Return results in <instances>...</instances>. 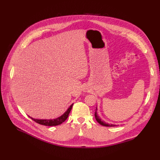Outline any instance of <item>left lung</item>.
Listing matches in <instances>:
<instances>
[{
  "label": "left lung",
  "mask_w": 160,
  "mask_h": 160,
  "mask_svg": "<svg viewBox=\"0 0 160 160\" xmlns=\"http://www.w3.org/2000/svg\"><path fill=\"white\" fill-rule=\"evenodd\" d=\"M95 118H96V120H97V122H98V123L100 124L101 125L104 126V127H117V126H119V125H115V124H107V123H105L104 122L102 121L101 119L100 118V117L98 115L97 108H96V112H95Z\"/></svg>",
  "instance_id": "1"
}]
</instances>
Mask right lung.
<instances>
[{
	"mask_svg": "<svg viewBox=\"0 0 160 160\" xmlns=\"http://www.w3.org/2000/svg\"><path fill=\"white\" fill-rule=\"evenodd\" d=\"M73 104H71L70 107L68 108L67 111L64 113L62 115H61L60 117L58 118L57 119H54V120H37V119H33L31 117H29L30 118L33 120V121H35L36 123H38L42 125H45V126H48V127H52V126H58L60 125L63 122L65 121L68 116H69V114L70 113V111L72 108Z\"/></svg>",
	"mask_w": 160,
	"mask_h": 160,
	"instance_id": "right-lung-1",
	"label": "right lung"
}]
</instances>
